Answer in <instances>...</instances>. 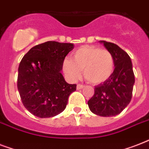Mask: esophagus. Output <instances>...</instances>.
<instances>
[{
    "mask_svg": "<svg viewBox=\"0 0 149 149\" xmlns=\"http://www.w3.org/2000/svg\"><path fill=\"white\" fill-rule=\"evenodd\" d=\"M84 85H82V84H77V90H80V89H82V88H84Z\"/></svg>",
    "mask_w": 149,
    "mask_h": 149,
    "instance_id": "34e87169",
    "label": "esophagus"
}]
</instances>
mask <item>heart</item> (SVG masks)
I'll return each mask as SVG.
<instances>
[{
  "instance_id": "b5f03b06",
  "label": "heart",
  "mask_w": 149,
  "mask_h": 149,
  "mask_svg": "<svg viewBox=\"0 0 149 149\" xmlns=\"http://www.w3.org/2000/svg\"><path fill=\"white\" fill-rule=\"evenodd\" d=\"M63 70L72 79H78L80 70H83L84 78L89 83L99 84L112 75L114 58L109 50L93 45H84L72 52L71 59H64Z\"/></svg>"
}]
</instances>
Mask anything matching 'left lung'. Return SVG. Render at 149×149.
<instances>
[{"instance_id": "obj_1", "label": "left lung", "mask_w": 149, "mask_h": 149, "mask_svg": "<svg viewBox=\"0 0 149 149\" xmlns=\"http://www.w3.org/2000/svg\"><path fill=\"white\" fill-rule=\"evenodd\" d=\"M113 54L114 70L103 84L95 86L94 94L89 100V108L101 117L118 115L129 104L132 97L134 74L127 53L114 43L100 41Z\"/></svg>"}]
</instances>
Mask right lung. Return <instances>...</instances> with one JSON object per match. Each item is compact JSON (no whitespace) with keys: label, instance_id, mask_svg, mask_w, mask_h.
Instances as JSON below:
<instances>
[{"label":"right lung","instance_id":"1","mask_svg":"<svg viewBox=\"0 0 149 149\" xmlns=\"http://www.w3.org/2000/svg\"><path fill=\"white\" fill-rule=\"evenodd\" d=\"M72 43L49 41L34 46L18 67L17 90L22 104L33 115L52 118L65 110L77 84L65 81L61 70Z\"/></svg>","mask_w":149,"mask_h":149}]
</instances>
